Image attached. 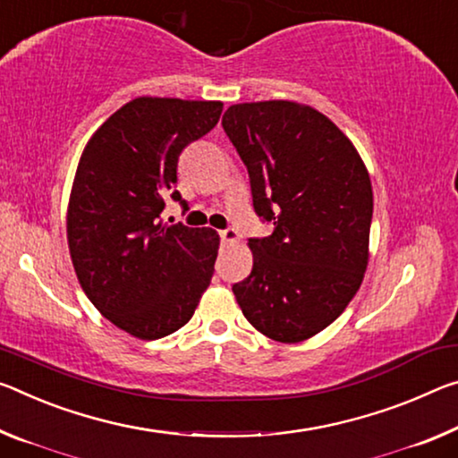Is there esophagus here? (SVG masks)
<instances>
[{"mask_svg":"<svg viewBox=\"0 0 458 458\" xmlns=\"http://www.w3.org/2000/svg\"><path fill=\"white\" fill-rule=\"evenodd\" d=\"M220 238H222V242H236L238 232L234 228H224V230H220Z\"/></svg>","mask_w":458,"mask_h":458,"instance_id":"obj_1","label":"esophagus"}]
</instances>
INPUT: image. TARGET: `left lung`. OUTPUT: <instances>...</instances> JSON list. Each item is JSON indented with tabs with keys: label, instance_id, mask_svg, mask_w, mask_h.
I'll use <instances>...</instances> for the list:
<instances>
[{
	"label": "left lung",
	"instance_id": "obj_1",
	"mask_svg": "<svg viewBox=\"0 0 458 458\" xmlns=\"http://www.w3.org/2000/svg\"><path fill=\"white\" fill-rule=\"evenodd\" d=\"M250 179L252 208L273 234L249 238L252 271L232 285L255 328L301 343L343 314L369 260L371 179L352 142L295 101L230 106L222 118Z\"/></svg>",
	"mask_w": 458,
	"mask_h": 458
}]
</instances>
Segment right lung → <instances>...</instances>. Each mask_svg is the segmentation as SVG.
I'll list each match as a JSON object with an SVG mask.
<instances>
[{
	"label": "right lung",
	"instance_id": "1",
	"mask_svg": "<svg viewBox=\"0 0 458 458\" xmlns=\"http://www.w3.org/2000/svg\"><path fill=\"white\" fill-rule=\"evenodd\" d=\"M220 114L222 101L136 98L98 128L79 161L67 212L72 267L101 316L136 338L185 326L212 281L216 230L158 217L169 195L185 206L179 155Z\"/></svg>",
	"mask_w": 458,
	"mask_h": 458
}]
</instances>
